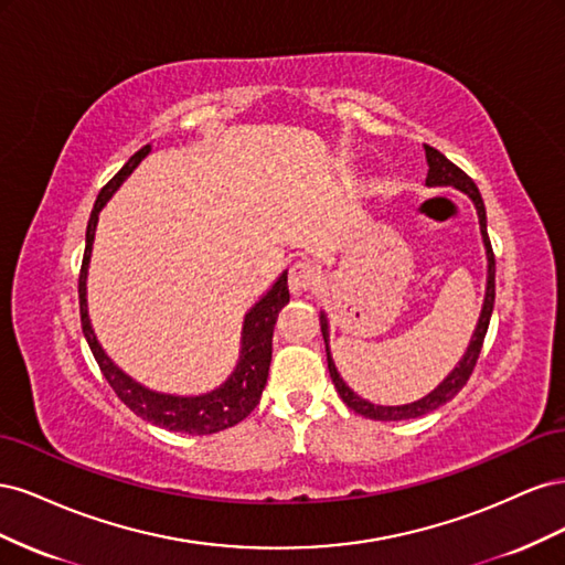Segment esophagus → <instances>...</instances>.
I'll return each mask as SVG.
<instances>
[{"mask_svg":"<svg viewBox=\"0 0 565 565\" xmlns=\"http://www.w3.org/2000/svg\"><path fill=\"white\" fill-rule=\"evenodd\" d=\"M316 280H318V270H316L313 264L297 262V264L289 266L287 285H289V292H292V295L309 292V289L316 285Z\"/></svg>","mask_w":565,"mask_h":565,"instance_id":"obj_1","label":"esophagus"}]
</instances>
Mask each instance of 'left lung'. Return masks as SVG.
Instances as JSON below:
<instances>
[{"label": "left lung", "mask_w": 565, "mask_h": 565, "mask_svg": "<svg viewBox=\"0 0 565 565\" xmlns=\"http://www.w3.org/2000/svg\"><path fill=\"white\" fill-rule=\"evenodd\" d=\"M426 152V164H429V174H426V185H455L459 188L461 193H467L471 198V202L476 204V212H478V224H481V235H483V245H486V256H488V285H486V301H483V311L481 318H478L476 324V332L471 337V344L461 358L459 365L448 374L446 380H443L429 396H424L415 403H407V405H374L365 398L358 396L353 393L347 382L339 377V372L334 367V361L330 355V328H328V316L320 313V330H322V339H324V351H328V370H330V377L334 388L339 391L341 401H344L353 413L363 415L367 419H377V422H398V419H415L422 417L426 413H434L436 407L446 405L448 401H452L457 393L461 391L471 377V372L476 367L478 361V353L483 349V339L488 332V324H490V316H492V306H494V254H492V245H490V237H488V221H486V204L481 193H478L476 183L471 181V177H467L465 172L457 164H452L446 156H443L440 150L431 148V146H424Z\"/></svg>", "instance_id": "left-lung-1"}]
</instances>
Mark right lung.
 Listing matches in <instances>:
<instances>
[{"label":"right lung","instance_id":"obj_1","mask_svg":"<svg viewBox=\"0 0 565 565\" xmlns=\"http://www.w3.org/2000/svg\"><path fill=\"white\" fill-rule=\"evenodd\" d=\"M148 152H150V146H143L139 152H134L129 162L119 169V172L104 188H100V193L94 202V210L87 224V247H84V259H82L79 280H77L82 332L87 337V344L96 358L100 372H104V377L117 393V398L122 401L131 413L169 431L207 436V434L224 431L228 426L243 422L252 409L259 405L262 391L268 380V367H270L273 328H276L280 309L289 301L287 273H282V276L276 280V285H273L245 316L241 361H237L231 377L218 388L202 393V396H172V393L150 391L119 370L106 355V351L100 349L98 339L92 330V320L87 313V268L92 259L98 212L106 207V202L113 198L119 183H122L134 169L139 167V162L148 156Z\"/></svg>","mask_w":565,"mask_h":565}]
</instances>
